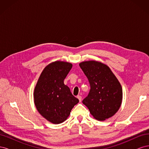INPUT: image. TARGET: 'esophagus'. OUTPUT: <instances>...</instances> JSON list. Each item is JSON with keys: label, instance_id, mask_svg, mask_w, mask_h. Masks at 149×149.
I'll use <instances>...</instances> for the list:
<instances>
[{"label": "esophagus", "instance_id": "34e87169", "mask_svg": "<svg viewBox=\"0 0 149 149\" xmlns=\"http://www.w3.org/2000/svg\"><path fill=\"white\" fill-rule=\"evenodd\" d=\"M77 98L79 100V102L81 101V100H82V97H81V96H77Z\"/></svg>", "mask_w": 149, "mask_h": 149}]
</instances>
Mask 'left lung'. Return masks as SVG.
Returning a JSON list of instances; mask_svg holds the SVG:
<instances>
[{
	"instance_id": "8db88e82",
	"label": "left lung",
	"mask_w": 149,
	"mask_h": 149,
	"mask_svg": "<svg viewBox=\"0 0 149 149\" xmlns=\"http://www.w3.org/2000/svg\"><path fill=\"white\" fill-rule=\"evenodd\" d=\"M79 66L89 82V93L83 103L98 120L113 116L120 108L123 89L109 66L96 61H86Z\"/></svg>"
}]
</instances>
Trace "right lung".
Wrapping results in <instances>:
<instances>
[{
	"label": "right lung",
	"mask_w": 149,
	"mask_h": 149,
	"mask_svg": "<svg viewBox=\"0 0 149 149\" xmlns=\"http://www.w3.org/2000/svg\"><path fill=\"white\" fill-rule=\"evenodd\" d=\"M72 68L70 63L56 61L45 68L34 89L35 105L39 113L53 124H60L68 118L79 102L71 94L64 79Z\"/></svg>",
	"instance_id": "1"
}]
</instances>
